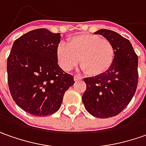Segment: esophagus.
I'll list each match as a JSON object with an SVG mask.
<instances>
[{
	"instance_id": "esophagus-1",
	"label": "esophagus",
	"mask_w": 146,
	"mask_h": 146,
	"mask_svg": "<svg viewBox=\"0 0 146 146\" xmlns=\"http://www.w3.org/2000/svg\"><path fill=\"white\" fill-rule=\"evenodd\" d=\"M81 80H82V77H80V76H78V75H76V76H74V81H75V82H78V81H81Z\"/></svg>"
}]
</instances>
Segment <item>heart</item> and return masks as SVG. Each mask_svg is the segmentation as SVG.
Segmentation results:
<instances>
[{
	"label": "heart",
	"mask_w": 146,
	"mask_h": 146,
	"mask_svg": "<svg viewBox=\"0 0 146 146\" xmlns=\"http://www.w3.org/2000/svg\"><path fill=\"white\" fill-rule=\"evenodd\" d=\"M60 66L69 71L79 62L82 69L89 75L98 76L106 73L112 65L115 48L112 43L99 35L83 34L73 36L68 44L60 43L56 48Z\"/></svg>",
	"instance_id": "obj_1"
}]
</instances>
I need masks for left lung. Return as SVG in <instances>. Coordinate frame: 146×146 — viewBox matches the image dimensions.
Returning a JSON list of instances; mask_svg holds the SVG:
<instances>
[{"mask_svg":"<svg viewBox=\"0 0 146 146\" xmlns=\"http://www.w3.org/2000/svg\"><path fill=\"white\" fill-rule=\"evenodd\" d=\"M100 35L112 43L114 62L106 73L84 78L86 90L82 102L89 113L98 118L119 114L132 100L138 82V57L130 41L113 31L101 29Z\"/></svg>","mask_w":146,"mask_h":146,"instance_id":"left-lung-1","label":"left lung"}]
</instances>
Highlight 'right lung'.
Masks as SVG:
<instances>
[{
	"mask_svg": "<svg viewBox=\"0 0 146 146\" xmlns=\"http://www.w3.org/2000/svg\"><path fill=\"white\" fill-rule=\"evenodd\" d=\"M60 33L40 28L14 41L7 60L8 84L19 108L35 116L52 115L64 94L74 84L72 75L58 64Z\"/></svg>",
	"mask_w": 146,
	"mask_h": 146,
	"instance_id": "1",
	"label": "right lung"
}]
</instances>
